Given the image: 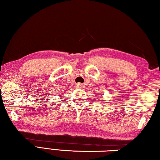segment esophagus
I'll return each mask as SVG.
<instances>
[{"mask_svg": "<svg viewBox=\"0 0 160 160\" xmlns=\"http://www.w3.org/2000/svg\"><path fill=\"white\" fill-rule=\"evenodd\" d=\"M77 87H78V88H82L83 85L79 83V84H78V85H77Z\"/></svg>", "mask_w": 160, "mask_h": 160, "instance_id": "34e87169", "label": "esophagus"}]
</instances>
